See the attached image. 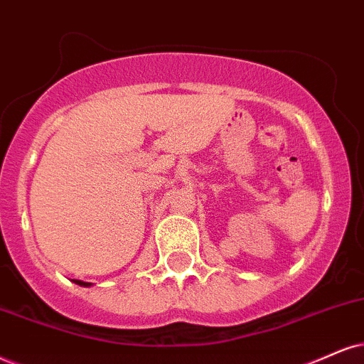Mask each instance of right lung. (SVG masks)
I'll use <instances>...</instances> for the list:
<instances>
[{
  "instance_id": "1",
  "label": "right lung",
  "mask_w": 364,
  "mask_h": 364,
  "mask_svg": "<svg viewBox=\"0 0 364 364\" xmlns=\"http://www.w3.org/2000/svg\"><path fill=\"white\" fill-rule=\"evenodd\" d=\"M74 284H77V285H80V287H91L92 284H89V282H82V280H73Z\"/></svg>"
}]
</instances>
